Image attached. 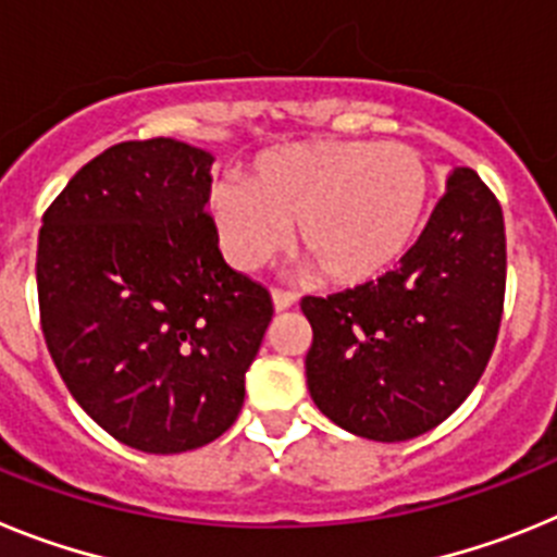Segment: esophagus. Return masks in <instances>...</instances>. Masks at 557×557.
Wrapping results in <instances>:
<instances>
[{"instance_id":"1","label":"esophagus","mask_w":557,"mask_h":557,"mask_svg":"<svg viewBox=\"0 0 557 557\" xmlns=\"http://www.w3.org/2000/svg\"><path fill=\"white\" fill-rule=\"evenodd\" d=\"M298 304L293 293H284V289H273V307L275 312H284V309H293Z\"/></svg>"}]
</instances>
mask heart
<instances>
[{
    "instance_id": "1",
    "label": "heart",
    "mask_w": 557,
    "mask_h": 557,
    "mask_svg": "<svg viewBox=\"0 0 557 557\" xmlns=\"http://www.w3.org/2000/svg\"><path fill=\"white\" fill-rule=\"evenodd\" d=\"M430 170L407 145L309 139L259 152L243 184H220L209 211L223 253L256 270L295 250L326 284L362 287L391 273L416 243Z\"/></svg>"
}]
</instances>
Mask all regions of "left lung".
<instances>
[{
  "mask_svg": "<svg viewBox=\"0 0 557 557\" xmlns=\"http://www.w3.org/2000/svg\"><path fill=\"white\" fill-rule=\"evenodd\" d=\"M505 264L499 200L474 170L455 166L430 223L393 273L301 301L312 323L307 385L318 410L382 444L435 430L488 366Z\"/></svg>",
  "mask_w": 557,
  "mask_h": 557,
  "instance_id": "1",
  "label": "left lung"
}]
</instances>
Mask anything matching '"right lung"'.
Masks as SVG:
<instances>
[{
	"instance_id": "add662e5",
	"label": "right lung",
	"mask_w": 557,
	"mask_h": 557,
	"mask_svg": "<svg viewBox=\"0 0 557 557\" xmlns=\"http://www.w3.org/2000/svg\"><path fill=\"white\" fill-rule=\"evenodd\" d=\"M211 164L166 136L108 147L38 234L52 362L108 435L147 455L200 449L234 424L273 318L268 289L220 253Z\"/></svg>"
}]
</instances>
